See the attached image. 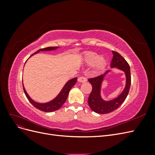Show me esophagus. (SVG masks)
Instances as JSON below:
<instances>
[{
  "label": "esophagus",
  "instance_id": "obj_1",
  "mask_svg": "<svg viewBox=\"0 0 155 155\" xmlns=\"http://www.w3.org/2000/svg\"><path fill=\"white\" fill-rule=\"evenodd\" d=\"M78 82L79 83H85L87 81V79L84 76H81L78 78Z\"/></svg>",
  "mask_w": 155,
  "mask_h": 155
}]
</instances>
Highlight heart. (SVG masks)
Listing matches in <instances>:
<instances>
[{
	"label": "heart",
	"mask_w": 155,
	"mask_h": 155,
	"mask_svg": "<svg viewBox=\"0 0 155 155\" xmlns=\"http://www.w3.org/2000/svg\"><path fill=\"white\" fill-rule=\"evenodd\" d=\"M84 61L87 65L94 64L95 71L97 73L103 72L107 64V59L104 56L100 57L98 54L92 51H89L85 54Z\"/></svg>",
	"instance_id": "heart-1"
}]
</instances>
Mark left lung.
<instances>
[{
	"label": "left lung",
	"mask_w": 155,
	"mask_h": 155,
	"mask_svg": "<svg viewBox=\"0 0 155 155\" xmlns=\"http://www.w3.org/2000/svg\"><path fill=\"white\" fill-rule=\"evenodd\" d=\"M112 58L110 67L118 68L125 72L126 77L125 87L120 94L114 99L105 101L101 97V88L103 81L110 70L97 77L88 79L92 87V90L88 99V104L92 110L97 114H108L115 110L121 105L127 96L131 83L130 67L126 60L119 53L112 51Z\"/></svg>",
	"instance_id": "obj_1"
}]
</instances>
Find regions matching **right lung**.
<instances>
[{
	"mask_svg": "<svg viewBox=\"0 0 155 155\" xmlns=\"http://www.w3.org/2000/svg\"><path fill=\"white\" fill-rule=\"evenodd\" d=\"M59 47L58 46H55V47H47V48H42L39 50H37V51L34 54H33L31 56L34 55L37 53H39L41 51H51V50H55ZM30 56V57H31ZM77 78H73L72 79H70L69 81H68L66 84H65L63 88H62V90L61 91L59 94L56 96L54 99L52 100H51L49 102L47 103H44V104H41V103H37L34 100H33L30 97V96L28 94V93L26 92L25 88L23 86V89H24V92L26 97L28 98V100H29V101L31 103V104L34 105L35 108H37V109H39L41 111L46 112H53L55 110H57L59 109L61 107H62V105L64 104V102L66 101L67 97L68 95V93L71 90V88L73 87V86L76 84L77 82Z\"/></svg>",
	"mask_w": 155,
	"mask_h": 155,
	"instance_id": "add662e5",
	"label": "right lung"
}]
</instances>
